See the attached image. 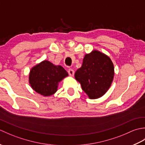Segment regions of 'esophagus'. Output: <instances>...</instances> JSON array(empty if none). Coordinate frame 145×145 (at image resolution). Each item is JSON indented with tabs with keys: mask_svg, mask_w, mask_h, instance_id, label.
I'll return each mask as SVG.
<instances>
[{
	"mask_svg": "<svg viewBox=\"0 0 145 145\" xmlns=\"http://www.w3.org/2000/svg\"><path fill=\"white\" fill-rule=\"evenodd\" d=\"M68 73H69V74L70 76H73V75H74V70H73V69H69V70H68Z\"/></svg>",
	"mask_w": 145,
	"mask_h": 145,
	"instance_id": "obj_1",
	"label": "esophagus"
}]
</instances>
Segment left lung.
Segmentation results:
<instances>
[{
  "label": "left lung",
  "instance_id": "8db88e82",
  "mask_svg": "<svg viewBox=\"0 0 145 145\" xmlns=\"http://www.w3.org/2000/svg\"><path fill=\"white\" fill-rule=\"evenodd\" d=\"M114 76V66L110 58L101 52L93 50L85 55L82 67L75 77L82 90L91 99L100 98L110 88Z\"/></svg>",
  "mask_w": 145,
  "mask_h": 145
}]
</instances>
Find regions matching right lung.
<instances>
[{
	"label": "right lung",
	"mask_w": 145,
	"mask_h": 145,
	"mask_svg": "<svg viewBox=\"0 0 145 145\" xmlns=\"http://www.w3.org/2000/svg\"><path fill=\"white\" fill-rule=\"evenodd\" d=\"M68 73L62 67L55 66L47 60L43 61L30 70L29 82L36 92L44 96H50L56 92L58 82Z\"/></svg>",
	"instance_id": "right-lung-1"
}]
</instances>
